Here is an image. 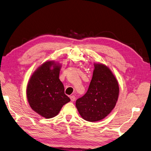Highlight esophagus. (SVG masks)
Masks as SVG:
<instances>
[{
  "mask_svg": "<svg viewBox=\"0 0 151 151\" xmlns=\"http://www.w3.org/2000/svg\"><path fill=\"white\" fill-rule=\"evenodd\" d=\"M70 99L72 101H74L75 100L76 98H75V96L74 95H71V96H70Z\"/></svg>",
  "mask_w": 151,
  "mask_h": 151,
  "instance_id": "34e87169",
  "label": "esophagus"
}]
</instances>
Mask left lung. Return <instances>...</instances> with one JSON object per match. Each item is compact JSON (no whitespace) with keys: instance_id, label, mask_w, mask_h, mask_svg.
Returning <instances> with one entry per match:
<instances>
[{"instance_id":"1","label":"left lung","mask_w":151,"mask_h":151,"mask_svg":"<svg viewBox=\"0 0 151 151\" xmlns=\"http://www.w3.org/2000/svg\"><path fill=\"white\" fill-rule=\"evenodd\" d=\"M119 93L118 81L109 68L102 64H95L88 91L76 101V106L85 120L99 121L114 109Z\"/></svg>"}]
</instances>
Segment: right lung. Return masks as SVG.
Wrapping results in <instances>:
<instances>
[{
    "mask_svg": "<svg viewBox=\"0 0 151 151\" xmlns=\"http://www.w3.org/2000/svg\"><path fill=\"white\" fill-rule=\"evenodd\" d=\"M53 69H51L52 66ZM60 66L54 61L46 62L31 76L27 86V97L31 109L43 117L52 118L70 101L59 79Z\"/></svg>",
    "mask_w": 151,
    "mask_h": 151,
    "instance_id": "right-lung-1",
    "label": "right lung"
}]
</instances>
